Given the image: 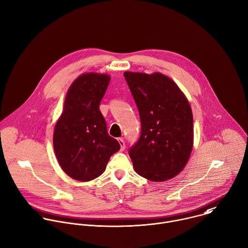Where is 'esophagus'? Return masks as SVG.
<instances>
[{
    "instance_id": "34e87169",
    "label": "esophagus",
    "mask_w": 248,
    "mask_h": 248,
    "mask_svg": "<svg viewBox=\"0 0 248 248\" xmlns=\"http://www.w3.org/2000/svg\"><path fill=\"white\" fill-rule=\"evenodd\" d=\"M118 142L120 144V150L123 151L125 149V141H124V140L120 138V139H118Z\"/></svg>"
}]
</instances>
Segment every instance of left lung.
I'll return each instance as SVG.
<instances>
[{
	"label": "left lung",
	"mask_w": 248,
	"mask_h": 248,
	"mask_svg": "<svg viewBox=\"0 0 248 248\" xmlns=\"http://www.w3.org/2000/svg\"><path fill=\"white\" fill-rule=\"evenodd\" d=\"M124 77L141 124L140 137L129 150L134 169L151 181L170 179L184 169L193 148L190 104L165 75L125 72Z\"/></svg>",
	"instance_id": "left-lung-1"
}]
</instances>
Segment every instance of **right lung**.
Instances as JSON below:
<instances>
[{
  "label": "right lung",
  "mask_w": 248,
  "mask_h": 248,
  "mask_svg": "<svg viewBox=\"0 0 248 248\" xmlns=\"http://www.w3.org/2000/svg\"><path fill=\"white\" fill-rule=\"evenodd\" d=\"M110 77L87 73L70 86L53 134V146L62 170L78 181H90L106 170L119 142L108 136L100 103Z\"/></svg>",
  "instance_id": "obj_1"
}]
</instances>
